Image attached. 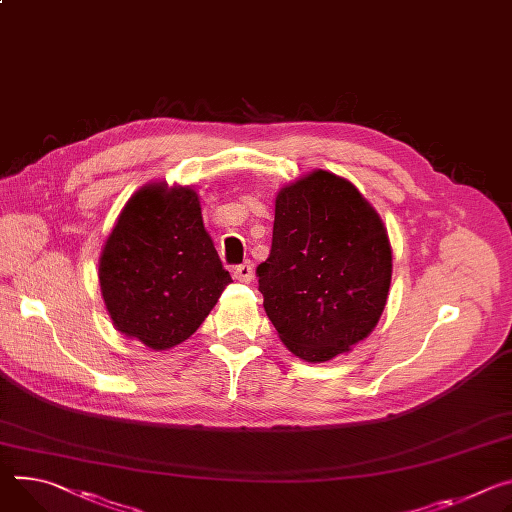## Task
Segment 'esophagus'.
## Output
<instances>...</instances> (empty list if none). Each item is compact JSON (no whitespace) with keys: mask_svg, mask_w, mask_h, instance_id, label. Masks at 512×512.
Returning <instances> with one entry per match:
<instances>
[{"mask_svg":"<svg viewBox=\"0 0 512 512\" xmlns=\"http://www.w3.org/2000/svg\"><path fill=\"white\" fill-rule=\"evenodd\" d=\"M235 280L237 282H243V284H249L251 280H253V275H255V269H253V263L251 261H245V263H241V265H237L235 267Z\"/></svg>","mask_w":512,"mask_h":512,"instance_id":"34e87169","label":"esophagus"}]
</instances>
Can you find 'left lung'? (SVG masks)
I'll return each mask as SVG.
<instances>
[{
  "label": "left lung",
  "instance_id": "left-lung-1",
  "mask_svg": "<svg viewBox=\"0 0 512 512\" xmlns=\"http://www.w3.org/2000/svg\"><path fill=\"white\" fill-rule=\"evenodd\" d=\"M257 277L284 345L306 361H329L382 316L392 280L386 228L353 183L318 169L277 196Z\"/></svg>",
  "mask_w": 512,
  "mask_h": 512
}]
</instances>
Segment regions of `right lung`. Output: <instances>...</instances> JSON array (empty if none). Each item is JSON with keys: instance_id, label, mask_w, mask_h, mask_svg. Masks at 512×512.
I'll return each instance as SVG.
<instances>
[{"instance_id": "obj_1", "label": "right lung", "mask_w": 512, "mask_h": 512, "mask_svg": "<svg viewBox=\"0 0 512 512\" xmlns=\"http://www.w3.org/2000/svg\"><path fill=\"white\" fill-rule=\"evenodd\" d=\"M230 282L190 188L147 185L136 192L100 259L102 296L114 324L151 349L192 337Z\"/></svg>"}]
</instances>
